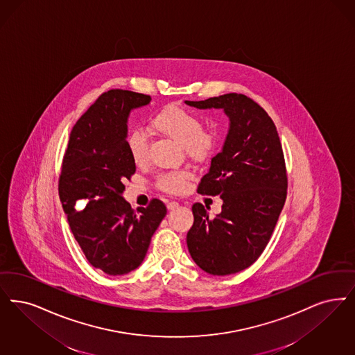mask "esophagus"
<instances>
[{"label": "esophagus", "mask_w": 355, "mask_h": 355, "mask_svg": "<svg viewBox=\"0 0 355 355\" xmlns=\"http://www.w3.org/2000/svg\"><path fill=\"white\" fill-rule=\"evenodd\" d=\"M180 205L177 203V202H169L168 203V210H174V209H177Z\"/></svg>", "instance_id": "obj_1"}]
</instances>
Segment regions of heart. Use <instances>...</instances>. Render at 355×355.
Instances as JSON below:
<instances>
[{
  "instance_id": "1",
  "label": "heart",
  "mask_w": 355,
  "mask_h": 355,
  "mask_svg": "<svg viewBox=\"0 0 355 355\" xmlns=\"http://www.w3.org/2000/svg\"><path fill=\"white\" fill-rule=\"evenodd\" d=\"M150 127L158 135L184 145L186 153L193 158L209 156L216 141L215 132L210 128L203 127L199 114L175 104L158 111L150 120ZM127 149L132 161L137 166L148 162L149 141L141 130H133L128 135ZM190 180V171H166L157 178V186L162 191L178 194Z\"/></svg>"
}]
</instances>
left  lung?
<instances>
[{"label": "left lung", "mask_w": 355, "mask_h": 355, "mask_svg": "<svg viewBox=\"0 0 355 355\" xmlns=\"http://www.w3.org/2000/svg\"><path fill=\"white\" fill-rule=\"evenodd\" d=\"M186 104L222 108L230 117L223 149L211 159L197 190L220 196L222 213L210 218L209 207L194 203V223L186 241L199 268L232 275L263 254L283 210L288 187L283 146L268 114L245 95L226 94Z\"/></svg>", "instance_id": "1"}]
</instances>
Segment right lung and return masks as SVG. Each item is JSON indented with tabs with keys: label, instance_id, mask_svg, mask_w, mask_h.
I'll return each instance as SVG.
<instances>
[{
	"label": "right lung",
	"instance_id": "right-lung-1",
	"mask_svg": "<svg viewBox=\"0 0 355 355\" xmlns=\"http://www.w3.org/2000/svg\"><path fill=\"white\" fill-rule=\"evenodd\" d=\"M150 100L127 89L101 94L72 128L62 161L58 190L73 238L92 267L112 276L141 264L166 215L159 199L133 211L121 196L136 171L127 149L128 114Z\"/></svg>",
	"mask_w": 355,
	"mask_h": 355
}]
</instances>
